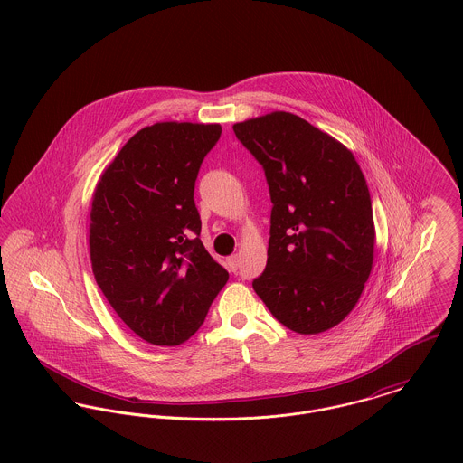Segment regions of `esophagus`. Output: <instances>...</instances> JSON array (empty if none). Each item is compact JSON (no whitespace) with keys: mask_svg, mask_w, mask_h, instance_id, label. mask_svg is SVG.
I'll use <instances>...</instances> for the list:
<instances>
[{"mask_svg":"<svg viewBox=\"0 0 463 463\" xmlns=\"http://www.w3.org/2000/svg\"><path fill=\"white\" fill-rule=\"evenodd\" d=\"M227 266H229L231 271H236L238 266H240V256L234 254V256L229 257V259H227Z\"/></svg>","mask_w":463,"mask_h":463,"instance_id":"1","label":"esophagus"}]
</instances>
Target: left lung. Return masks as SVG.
I'll use <instances>...</instances> for the list:
<instances>
[{
  "label": "left lung",
  "mask_w": 463,
  "mask_h": 463,
  "mask_svg": "<svg viewBox=\"0 0 463 463\" xmlns=\"http://www.w3.org/2000/svg\"><path fill=\"white\" fill-rule=\"evenodd\" d=\"M232 129L264 166L273 203L266 269L254 291L289 330L326 332L357 306L374 260L373 207L359 163L289 111Z\"/></svg>",
  "instance_id": "8db88e82"
}]
</instances>
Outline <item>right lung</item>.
<instances>
[{
  "instance_id": "add662e5",
  "label": "right lung",
  "mask_w": 463,
  "mask_h": 463,
  "mask_svg": "<svg viewBox=\"0 0 463 463\" xmlns=\"http://www.w3.org/2000/svg\"><path fill=\"white\" fill-rule=\"evenodd\" d=\"M220 133V124L147 126L104 168L92 195L96 282L118 317L156 346L188 341L229 280L195 238V179Z\"/></svg>"
}]
</instances>
